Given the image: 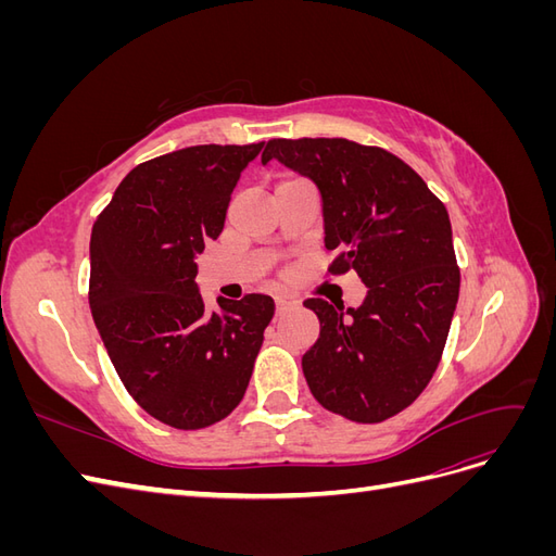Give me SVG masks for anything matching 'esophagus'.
I'll use <instances>...</instances> for the list:
<instances>
[{
  "mask_svg": "<svg viewBox=\"0 0 556 556\" xmlns=\"http://www.w3.org/2000/svg\"><path fill=\"white\" fill-rule=\"evenodd\" d=\"M294 308V301L290 299H276V315H285Z\"/></svg>",
  "mask_w": 556,
  "mask_h": 556,
  "instance_id": "obj_1",
  "label": "esophagus"
}]
</instances>
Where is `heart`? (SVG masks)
Listing matches in <instances>:
<instances>
[{
  "mask_svg": "<svg viewBox=\"0 0 556 556\" xmlns=\"http://www.w3.org/2000/svg\"><path fill=\"white\" fill-rule=\"evenodd\" d=\"M294 180H301V178H285L280 185H285V182H294Z\"/></svg>",
  "mask_w": 556,
  "mask_h": 556,
  "instance_id": "1",
  "label": "heart"
}]
</instances>
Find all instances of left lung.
Instances as JSON below:
<instances>
[{
    "instance_id": "left-lung-1",
    "label": "left lung",
    "mask_w": 556,
    "mask_h": 556,
    "mask_svg": "<svg viewBox=\"0 0 556 556\" xmlns=\"http://www.w3.org/2000/svg\"><path fill=\"white\" fill-rule=\"evenodd\" d=\"M308 176L323 194L329 274L357 271L359 308L325 299L304 306L319 339L301 366L319 406L352 422L390 419L439 368L459 299L447 208L396 155L348 139H271L262 162Z\"/></svg>"
}]
</instances>
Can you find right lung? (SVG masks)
I'll return each instance as SVG.
<instances>
[{"label":"right lung","instance_id":"right-lung-1","mask_svg":"<svg viewBox=\"0 0 556 556\" xmlns=\"http://www.w3.org/2000/svg\"><path fill=\"white\" fill-rule=\"evenodd\" d=\"M264 143L192 146L117 185L90 239V308L125 390L174 429H204L239 406L274 299L206 311L197 255L220 237L233 188Z\"/></svg>","mask_w":556,"mask_h":556}]
</instances>
